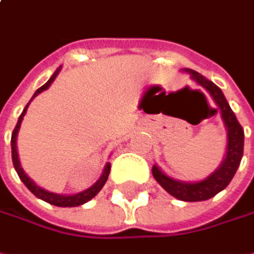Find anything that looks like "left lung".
Listing matches in <instances>:
<instances>
[{"instance_id":"left-lung-1","label":"left lung","mask_w":254,"mask_h":254,"mask_svg":"<svg viewBox=\"0 0 254 254\" xmlns=\"http://www.w3.org/2000/svg\"><path fill=\"white\" fill-rule=\"evenodd\" d=\"M188 72L191 73V77L198 85H201L203 88H206L209 91V94L212 95V98L215 100V103L218 104V107L221 110L224 124L227 127V132H228L227 157L222 162V165L219 166V169H216L210 177H207L200 182L175 181L172 178L166 177L157 166H153V177L156 178V181L171 195L177 197L182 201H203V200L212 198L213 195L221 192L224 188H227V185L235 175V172L240 166L241 157H243V150H244V129L237 121L234 112L231 110L228 101H227L224 92L221 91V88L216 86L209 79L201 76L198 72H194V70H188Z\"/></svg>"}]
</instances>
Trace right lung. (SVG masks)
Listing matches in <instances>:
<instances>
[{
    "label": "right lung",
    "instance_id": "obj_1",
    "mask_svg": "<svg viewBox=\"0 0 254 254\" xmlns=\"http://www.w3.org/2000/svg\"><path fill=\"white\" fill-rule=\"evenodd\" d=\"M57 73H59V70H57L53 76L50 77V80H48L47 83H44L41 88H38V89H36V92L33 94V97H32V98H35L39 92L45 91V89L53 83V80L56 79ZM30 101H32V100H30ZM30 101H29V103H30ZM29 103H27V106H29ZM27 106L25 107V110L22 112V115H20V118H19V121H17V125H16L14 130H13V133H11V157H13V165H14V169H16V172H17L19 178L23 181V184H25L26 187L29 188V191H30V192H33L38 198H41V200H44V201H47V203H50V204L59 206V207H75V206H80V204H83V203L89 201L91 198H94V197L100 192V190L103 188V185L106 184V181H107V178H109V174H110V163H107V165H106L104 172H103L101 178H100V179H98L92 187H89L88 190H85V191H82V192L73 194V195H62V194H54V192L45 191V190H42L41 187H38V185H36V184H35V182H33V181H32V179H30V178L27 177L25 172H23V169L20 168L19 156H17L16 139H17V132H19V127H20L22 121H23V116H25Z\"/></svg>",
    "mask_w": 254,
    "mask_h": 254
}]
</instances>
